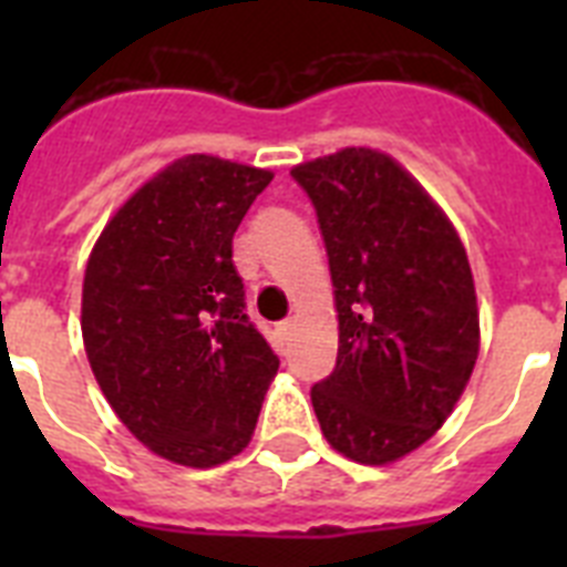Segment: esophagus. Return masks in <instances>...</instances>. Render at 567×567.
Listing matches in <instances>:
<instances>
[{
	"label": "esophagus",
	"mask_w": 567,
	"mask_h": 567,
	"mask_svg": "<svg viewBox=\"0 0 567 567\" xmlns=\"http://www.w3.org/2000/svg\"><path fill=\"white\" fill-rule=\"evenodd\" d=\"M292 329H295V320H284V323H278V332H280V338H284V340L292 334Z\"/></svg>",
	"instance_id": "esophagus-1"
}]
</instances>
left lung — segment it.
<instances>
[{
  "label": "left lung",
  "instance_id": "1",
  "mask_svg": "<svg viewBox=\"0 0 567 567\" xmlns=\"http://www.w3.org/2000/svg\"><path fill=\"white\" fill-rule=\"evenodd\" d=\"M292 178L318 215L340 327L338 363L312 385L320 432L358 463H392L445 423L477 363L468 255L385 153L346 147Z\"/></svg>",
  "mask_w": 567,
  "mask_h": 567
}]
</instances>
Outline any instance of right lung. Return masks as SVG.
Segmentation results:
<instances>
[{"mask_svg":"<svg viewBox=\"0 0 567 567\" xmlns=\"http://www.w3.org/2000/svg\"><path fill=\"white\" fill-rule=\"evenodd\" d=\"M269 182L215 155L178 158L110 218L87 260L90 369L130 432L189 468L247 449L278 372L233 264L235 229Z\"/></svg>","mask_w":567,"mask_h":567,"instance_id":"add662e5","label":"right lung"}]
</instances>
